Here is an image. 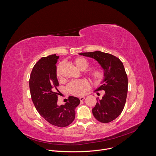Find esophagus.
Wrapping results in <instances>:
<instances>
[{"mask_svg":"<svg viewBox=\"0 0 156 156\" xmlns=\"http://www.w3.org/2000/svg\"><path fill=\"white\" fill-rule=\"evenodd\" d=\"M84 99H85V98H84V97H81V98H80V101H83Z\"/></svg>","mask_w":156,"mask_h":156,"instance_id":"1","label":"esophagus"}]
</instances>
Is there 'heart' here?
I'll return each mask as SVG.
<instances>
[{"mask_svg": "<svg viewBox=\"0 0 156 156\" xmlns=\"http://www.w3.org/2000/svg\"><path fill=\"white\" fill-rule=\"evenodd\" d=\"M73 63L78 69L81 70H85L90 66V62L84 57H77L73 60ZM63 63H60L56 68V76L59 80H62V70ZM87 76L96 83L101 82L104 78V72L100 68H93L86 72ZM90 89V84L86 80H80L70 82L68 86L67 90L72 95L81 96L84 95Z\"/></svg>", "mask_w": 156, "mask_h": 156, "instance_id": "1", "label": "heart"}]
</instances>
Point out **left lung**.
Masks as SVG:
<instances>
[{"instance_id":"obj_1","label":"left lung","mask_w":156,"mask_h":156,"mask_svg":"<svg viewBox=\"0 0 156 156\" xmlns=\"http://www.w3.org/2000/svg\"><path fill=\"white\" fill-rule=\"evenodd\" d=\"M80 55L96 59L104 70L102 84L94 92L104 91L92 112L101 123H109L122 112L128 92V78L122 62L116 56L101 51L81 52ZM99 94V93H98Z\"/></svg>"}]
</instances>
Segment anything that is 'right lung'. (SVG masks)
I'll list each match as a JSON object with an SVG mask.
<instances>
[{"instance_id": "obj_1", "label": "right lung", "mask_w": 156, "mask_h": 156, "mask_svg": "<svg viewBox=\"0 0 156 156\" xmlns=\"http://www.w3.org/2000/svg\"><path fill=\"white\" fill-rule=\"evenodd\" d=\"M55 54L42 57L34 65L29 80L32 101L38 113L51 125L65 127L75 117V108L80 104L78 98L69 96L64 105H57L58 82L56 76Z\"/></svg>"}]
</instances>
